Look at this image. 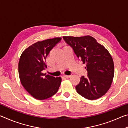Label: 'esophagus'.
I'll return each instance as SVG.
<instances>
[{"instance_id": "34e87169", "label": "esophagus", "mask_w": 128, "mask_h": 128, "mask_svg": "<svg viewBox=\"0 0 128 128\" xmlns=\"http://www.w3.org/2000/svg\"><path fill=\"white\" fill-rule=\"evenodd\" d=\"M70 77V76H68V75H64L63 76H62V77L64 78H69Z\"/></svg>"}]
</instances>
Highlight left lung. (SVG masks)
<instances>
[{
	"label": "left lung",
	"instance_id": "1",
	"mask_svg": "<svg viewBox=\"0 0 128 128\" xmlns=\"http://www.w3.org/2000/svg\"><path fill=\"white\" fill-rule=\"evenodd\" d=\"M83 64H86L88 77L82 76L76 86L77 92L88 100L103 96L111 87L114 76L112 58L104 47L92 36H63Z\"/></svg>",
	"mask_w": 128,
	"mask_h": 128
}]
</instances>
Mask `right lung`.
Segmentation results:
<instances>
[{
  "instance_id": "1",
  "label": "right lung",
  "mask_w": 128,
  "mask_h": 128,
  "mask_svg": "<svg viewBox=\"0 0 128 128\" xmlns=\"http://www.w3.org/2000/svg\"><path fill=\"white\" fill-rule=\"evenodd\" d=\"M60 37L48 39L34 43L25 50L18 62L21 83L26 92L36 99L44 100L55 94L61 84V77L42 73L47 68L46 59Z\"/></svg>"
}]
</instances>
